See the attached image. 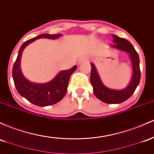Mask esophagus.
<instances>
[{
  "label": "esophagus",
  "mask_w": 154,
  "mask_h": 154,
  "mask_svg": "<svg viewBox=\"0 0 154 154\" xmlns=\"http://www.w3.org/2000/svg\"><path fill=\"white\" fill-rule=\"evenodd\" d=\"M86 60H87V59L85 58V57H83L82 59H80V60H79V64H81L82 63H83V62L86 61Z\"/></svg>",
  "instance_id": "1"
}]
</instances>
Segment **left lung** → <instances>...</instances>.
I'll use <instances>...</instances> for the list:
<instances>
[{
  "label": "left lung",
  "mask_w": 154,
  "mask_h": 154,
  "mask_svg": "<svg viewBox=\"0 0 154 154\" xmlns=\"http://www.w3.org/2000/svg\"><path fill=\"white\" fill-rule=\"evenodd\" d=\"M113 38L114 44L111 45L110 47L112 49L124 51L129 55L132 65V74L130 82L124 89L120 90L108 88L102 82L99 74L93 63H91L90 82L93 86V92L97 98L103 103L108 104H119L129 99L135 91L140 80V70L139 56L132 44L127 40L116 35H113Z\"/></svg>",
  "instance_id": "1"
}]
</instances>
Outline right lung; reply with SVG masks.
<instances>
[{
	"label": "right lung",
	"mask_w": 154,
	"mask_h": 154,
	"mask_svg": "<svg viewBox=\"0 0 154 154\" xmlns=\"http://www.w3.org/2000/svg\"><path fill=\"white\" fill-rule=\"evenodd\" d=\"M62 36V34L50 35V34H41L37 37L25 41L22 45L18 52V56L15 61L12 70L14 85L19 94L25 97L32 104L40 107L49 106L57 103L65 95L68 89L69 79L72 73L76 70L77 66L74 65L69 70H61L57 74L54 79L49 82L44 84L31 82L24 76L20 67V61L23 50L27 46L35 40L39 38L57 39Z\"/></svg>",
	"instance_id": "right-lung-1"
}]
</instances>
